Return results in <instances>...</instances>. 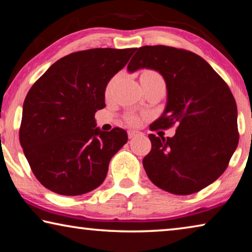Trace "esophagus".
<instances>
[{
  "label": "esophagus",
  "instance_id": "esophagus-1",
  "mask_svg": "<svg viewBox=\"0 0 252 252\" xmlns=\"http://www.w3.org/2000/svg\"><path fill=\"white\" fill-rule=\"evenodd\" d=\"M127 135H129L130 139H133V138H135V136L143 135V133H142V132L136 131V130H129V131H127Z\"/></svg>",
  "mask_w": 252,
  "mask_h": 252
}]
</instances>
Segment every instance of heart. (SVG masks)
<instances>
[{"label":"heart","mask_w":252,"mask_h":252,"mask_svg":"<svg viewBox=\"0 0 252 252\" xmlns=\"http://www.w3.org/2000/svg\"><path fill=\"white\" fill-rule=\"evenodd\" d=\"M142 76H143V78H147V79L151 80V81H157V82H163V79H162V76L159 73H157V72H153V71H148ZM117 79H118V76L113 78L108 83V85H106V89H105L106 95L111 94V92H112V90H113L114 84H116V82H117ZM125 119H126V121L131 126H138L140 121H141V118H140L138 114H134V113H127Z\"/></svg>","instance_id":"1"}]
</instances>
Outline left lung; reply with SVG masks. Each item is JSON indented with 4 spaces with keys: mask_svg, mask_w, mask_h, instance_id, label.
I'll list each match as a JSON object with an SVG mask.
<instances>
[{
    "mask_svg": "<svg viewBox=\"0 0 252 252\" xmlns=\"http://www.w3.org/2000/svg\"><path fill=\"white\" fill-rule=\"evenodd\" d=\"M155 70L167 84V105L151 130L177 125L172 138L149 134L152 149L142 161L160 189L188 195L215 182L239 142L236 100L211 65L190 51L165 45L139 48L127 64L132 73Z\"/></svg>",
    "mask_w": 252,
    "mask_h": 252,
    "instance_id": "obj_1",
    "label": "left lung"
}]
</instances>
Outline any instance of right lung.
Returning a JSON list of instances; mask_svg holds the SVG:
<instances>
[{"label":"right lung","mask_w":252,"mask_h":252,"mask_svg":"<svg viewBox=\"0 0 252 252\" xmlns=\"http://www.w3.org/2000/svg\"><path fill=\"white\" fill-rule=\"evenodd\" d=\"M136 49H91L53 63L30 89L23 103L20 142L32 172L46 189L80 195L104 181L126 132L96 126L109 81Z\"/></svg>","instance_id":"1"}]
</instances>
